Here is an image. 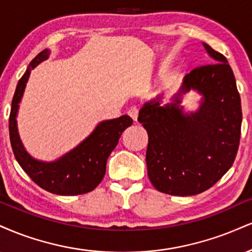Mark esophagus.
Returning <instances> with one entry per match:
<instances>
[{
	"label": "esophagus",
	"mask_w": 252,
	"mask_h": 252,
	"mask_svg": "<svg viewBox=\"0 0 252 252\" xmlns=\"http://www.w3.org/2000/svg\"><path fill=\"white\" fill-rule=\"evenodd\" d=\"M128 115L136 122V121H137V117H138V109L136 107H131L128 110Z\"/></svg>",
	"instance_id": "esophagus-1"
}]
</instances>
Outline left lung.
Here are the masks:
<instances>
[{
	"label": "left lung",
	"mask_w": 252,
	"mask_h": 252,
	"mask_svg": "<svg viewBox=\"0 0 252 252\" xmlns=\"http://www.w3.org/2000/svg\"><path fill=\"white\" fill-rule=\"evenodd\" d=\"M210 64L184 76L168 103L164 95L145 102L138 122L147 129L148 176L160 192L192 196L211 188L231 168L238 150L242 107L228 60L203 43ZM201 96L195 112H186L183 96Z\"/></svg>",
	"instance_id": "left-lung-1"
}]
</instances>
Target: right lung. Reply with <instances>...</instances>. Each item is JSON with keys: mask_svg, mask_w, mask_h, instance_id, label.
Masks as SVG:
<instances>
[{"mask_svg": "<svg viewBox=\"0 0 252 252\" xmlns=\"http://www.w3.org/2000/svg\"><path fill=\"white\" fill-rule=\"evenodd\" d=\"M49 54V49L42 50L29 63L17 83L9 116L11 148L21 168L42 189L56 195H81L92 191L101 183L108 157L117 145L122 132L132 124V120L128 115H123L114 120L102 121L80 144L55 160L47 162L32 157L21 141L16 118L30 72L47 60Z\"/></svg>", "mask_w": 252, "mask_h": 252, "instance_id": "right-lung-1", "label": "right lung"}]
</instances>
